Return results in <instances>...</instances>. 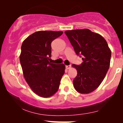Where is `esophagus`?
Listing matches in <instances>:
<instances>
[{
    "instance_id": "obj_1",
    "label": "esophagus",
    "mask_w": 123,
    "mask_h": 123,
    "mask_svg": "<svg viewBox=\"0 0 123 123\" xmlns=\"http://www.w3.org/2000/svg\"><path fill=\"white\" fill-rule=\"evenodd\" d=\"M70 68H71V65H66V68L67 69H69Z\"/></svg>"
}]
</instances>
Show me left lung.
<instances>
[{
  "mask_svg": "<svg viewBox=\"0 0 123 123\" xmlns=\"http://www.w3.org/2000/svg\"><path fill=\"white\" fill-rule=\"evenodd\" d=\"M65 33L76 54L82 57L81 65H72L77 72L73 81L74 88L81 94L92 92L102 82L109 68L111 51L108 43L101 35L88 29L66 31Z\"/></svg>",
  "mask_w": 123,
  "mask_h": 123,
  "instance_id": "obj_1",
  "label": "left lung"
}]
</instances>
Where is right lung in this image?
I'll return each mask as SVG.
<instances>
[{
  "label": "right lung",
  "mask_w": 123,
  "mask_h": 123,
  "mask_svg": "<svg viewBox=\"0 0 123 123\" xmlns=\"http://www.w3.org/2000/svg\"><path fill=\"white\" fill-rule=\"evenodd\" d=\"M63 33L62 31H41L31 35L21 46L19 60L24 78L31 90L40 97L55 94L65 73L64 64L49 62L51 43Z\"/></svg>",
  "instance_id": "1"
}]
</instances>
